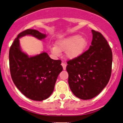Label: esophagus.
<instances>
[{
    "label": "esophagus",
    "instance_id": "obj_1",
    "mask_svg": "<svg viewBox=\"0 0 123 123\" xmlns=\"http://www.w3.org/2000/svg\"><path fill=\"white\" fill-rule=\"evenodd\" d=\"M61 65H62V67H63V69H64V70H65V69H66V66H67L66 64H65V62H62Z\"/></svg>",
    "mask_w": 123,
    "mask_h": 123
}]
</instances>
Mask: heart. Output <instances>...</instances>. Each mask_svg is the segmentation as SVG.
Listing matches in <instances>:
<instances>
[{
  "label": "heart",
  "mask_w": 123,
  "mask_h": 123,
  "mask_svg": "<svg viewBox=\"0 0 123 123\" xmlns=\"http://www.w3.org/2000/svg\"><path fill=\"white\" fill-rule=\"evenodd\" d=\"M87 44L85 38L75 35L58 41L56 46L52 47L51 51L56 55H60L61 52H66L67 58L74 59L83 53Z\"/></svg>",
  "instance_id": "1"
}]
</instances>
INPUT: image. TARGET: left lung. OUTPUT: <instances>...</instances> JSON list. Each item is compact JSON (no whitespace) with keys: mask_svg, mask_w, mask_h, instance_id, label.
Here are the masks:
<instances>
[{"mask_svg":"<svg viewBox=\"0 0 123 123\" xmlns=\"http://www.w3.org/2000/svg\"><path fill=\"white\" fill-rule=\"evenodd\" d=\"M91 46L74 59L68 61V84L74 96L82 100L97 96L107 85L112 72V52L104 37L92 30Z\"/></svg>","mask_w":123,"mask_h":123,"instance_id":"obj_1","label":"left lung"}]
</instances>
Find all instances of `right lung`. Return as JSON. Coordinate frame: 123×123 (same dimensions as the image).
Here are the masks:
<instances>
[{
	"label": "right lung",
	"instance_id": "obj_1",
	"mask_svg": "<svg viewBox=\"0 0 123 123\" xmlns=\"http://www.w3.org/2000/svg\"><path fill=\"white\" fill-rule=\"evenodd\" d=\"M32 35L39 40L46 34L34 29H27L17 35L9 52L11 76L17 88L26 97L35 101H43L50 97L63 68L61 60L51 59L43 52L29 57L21 51L19 38L25 35Z\"/></svg>",
	"mask_w": 123,
	"mask_h": 123
}]
</instances>
